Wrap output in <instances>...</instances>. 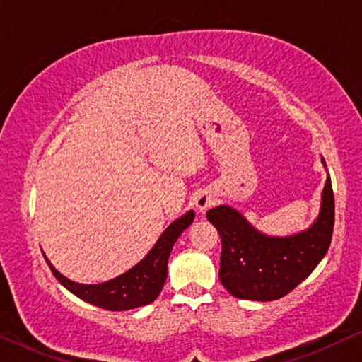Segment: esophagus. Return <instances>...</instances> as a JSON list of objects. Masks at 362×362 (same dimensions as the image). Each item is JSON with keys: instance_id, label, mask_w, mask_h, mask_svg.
I'll use <instances>...</instances> for the list:
<instances>
[{"instance_id": "1", "label": "esophagus", "mask_w": 362, "mask_h": 362, "mask_svg": "<svg viewBox=\"0 0 362 362\" xmlns=\"http://www.w3.org/2000/svg\"><path fill=\"white\" fill-rule=\"evenodd\" d=\"M212 204H214V194L209 191H201L199 194L194 197V206L199 212H206Z\"/></svg>"}]
</instances>
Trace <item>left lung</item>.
Instances as JSON below:
<instances>
[{
    "instance_id": "1",
    "label": "left lung",
    "mask_w": 362,
    "mask_h": 362,
    "mask_svg": "<svg viewBox=\"0 0 362 362\" xmlns=\"http://www.w3.org/2000/svg\"><path fill=\"white\" fill-rule=\"evenodd\" d=\"M321 165L326 170L323 156ZM207 219L222 240L219 279L226 290L240 300H279L298 286L329 249L334 227L331 177L326 175L316 219L296 234H265L229 204L212 207Z\"/></svg>"
}]
</instances>
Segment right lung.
I'll return each mask as SVG.
<instances>
[{
    "label": "right lung",
    "instance_id": "1",
    "mask_svg": "<svg viewBox=\"0 0 362 362\" xmlns=\"http://www.w3.org/2000/svg\"><path fill=\"white\" fill-rule=\"evenodd\" d=\"M192 221H194V211L185 212L163 230L156 244L136 265H133L130 270L115 279L95 285L78 284V281L67 279L51 264L44 252L42 254L47 265L51 267L54 276L61 281L62 286H66L71 293L81 300L110 311L140 308V306L150 305L161 293L168 276V259H170L173 245L176 244L182 230H186L192 224Z\"/></svg>",
    "mask_w": 362,
    "mask_h": 362
}]
</instances>
